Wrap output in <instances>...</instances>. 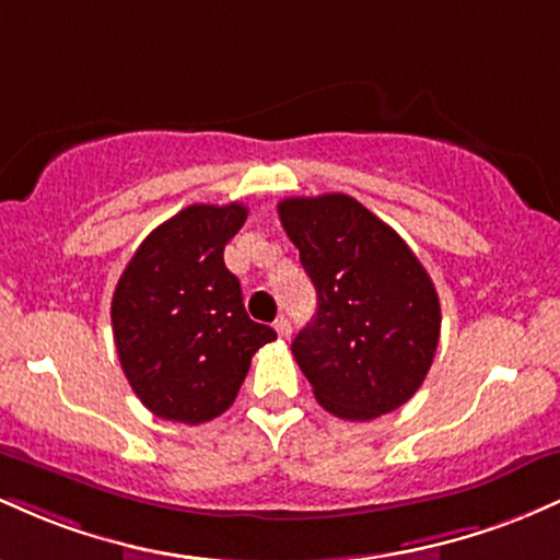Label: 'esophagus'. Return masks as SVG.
I'll list each match as a JSON object with an SVG mask.
<instances>
[{
    "mask_svg": "<svg viewBox=\"0 0 560 560\" xmlns=\"http://www.w3.org/2000/svg\"><path fill=\"white\" fill-rule=\"evenodd\" d=\"M273 329H276V334H279L281 339H287L289 334H292V324H289V318H276Z\"/></svg>",
    "mask_w": 560,
    "mask_h": 560,
    "instance_id": "34e87169",
    "label": "esophagus"
}]
</instances>
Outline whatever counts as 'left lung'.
Listing matches in <instances>:
<instances>
[{"label":"left lung","mask_w":560,"mask_h":560,"mask_svg":"<svg viewBox=\"0 0 560 560\" xmlns=\"http://www.w3.org/2000/svg\"><path fill=\"white\" fill-rule=\"evenodd\" d=\"M318 294L292 355L326 410L345 421L392 413L416 395L440 342V298L395 229L347 195L279 202Z\"/></svg>","instance_id":"8db88e82"}]
</instances>
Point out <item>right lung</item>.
I'll list each match as a JSON object with an SVG mask.
<instances>
[{
  "label": "right lung",
  "mask_w": 560,
  "mask_h": 560,
  "mask_svg": "<svg viewBox=\"0 0 560 560\" xmlns=\"http://www.w3.org/2000/svg\"><path fill=\"white\" fill-rule=\"evenodd\" d=\"M247 221L240 202L189 205L152 231L115 287L120 369L152 413L202 423L236 400L249 361L276 331L255 324L223 247Z\"/></svg>",
  "instance_id": "obj_1"
}]
</instances>
